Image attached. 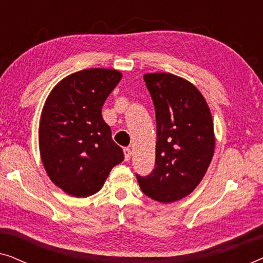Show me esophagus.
Returning a JSON list of instances; mask_svg holds the SVG:
<instances>
[{
  "instance_id": "1",
  "label": "esophagus",
  "mask_w": 263,
  "mask_h": 263,
  "mask_svg": "<svg viewBox=\"0 0 263 263\" xmlns=\"http://www.w3.org/2000/svg\"><path fill=\"white\" fill-rule=\"evenodd\" d=\"M124 152V159L125 161H129L130 160V157H132V149L130 148H124L123 149Z\"/></svg>"
}]
</instances>
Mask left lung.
I'll list each match as a JSON object with an SVG mask.
<instances>
[{"mask_svg":"<svg viewBox=\"0 0 263 263\" xmlns=\"http://www.w3.org/2000/svg\"><path fill=\"white\" fill-rule=\"evenodd\" d=\"M143 80L156 109V167L147 177H136L151 199L176 202L200 184L213 158L212 114L204 97L185 79L147 73Z\"/></svg>","mask_w":263,"mask_h":263,"instance_id":"1","label":"left lung"}]
</instances>
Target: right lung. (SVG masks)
I'll use <instances>...</instances> for the list:
<instances>
[{
    "instance_id": "1",
    "label": "right lung",
    "mask_w": 263,
    "mask_h": 263,
    "mask_svg": "<svg viewBox=\"0 0 263 263\" xmlns=\"http://www.w3.org/2000/svg\"><path fill=\"white\" fill-rule=\"evenodd\" d=\"M121 79L116 69H84L62 79L45 100L39 152L49 178L68 195L87 197L99 192L111 168L124 159L102 116Z\"/></svg>"
}]
</instances>
